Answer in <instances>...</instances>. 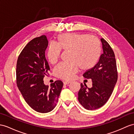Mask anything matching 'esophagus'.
I'll return each mask as SVG.
<instances>
[{"label":"esophagus","mask_w":134,"mask_h":134,"mask_svg":"<svg viewBox=\"0 0 134 134\" xmlns=\"http://www.w3.org/2000/svg\"><path fill=\"white\" fill-rule=\"evenodd\" d=\"M70 83V81H65V82H64V85H69Z\"/></svg>","instance_id":"esophagus-1"}]
</instances>
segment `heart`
I'll return each mask as SVG.
<instances>
[{"instance_id": "1", "label": "heart", "mask_w": 134, "mask_h": 134, "mask_svg": "<svg viewBox=\"0 0 134 134\" xmlns=\"http://www.w3.org/2000/svg\"><path fill=\"white\" fill-rule=\"evenodd\" d=\"M56 45H50L47 50L49 62L54 64L59 58L61 49L71 51L72 63H61L54 69V74L66 80L73 79L80 67L87 70L92 69L98 61L101 53L99 40L88 34H64L57 37Z\"/></svg>"}]
</instances>
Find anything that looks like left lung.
<instances>
[{
  "mask_svg": "<svg viewBox=\"0 0 134 134\" xmlns=\"http://www.w3.org/2000/svg\"><path fill=\"white\" fill-rule=\"evenodd\" d=\"M103 53L92 69L83 74L85 78L92 80V87L81 84L78 99L85 109L93 110L103 106L113 93L118 80V72L114 52L105 39L100 38Z\"/></svg>",
  "mask_w": 134,
  "mask_h": 134,
  "instance_id": "8db88e82",
  "label": "left lung"
}]
</instances>
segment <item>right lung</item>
I'll return each instance as SVG.
<instances>
[{
	"instance_id": "1",
	"label": "right lung",
	"mask_w": 134,
	"mask_h": 134,
	"mask_svg": "<svg viewBox=\"0 0 134 134\" xmlns=\"http://www.w3.org/2000/svg\"><path fill=\"white\" fill-rule=\"evenodd\" d=\"M46 36L34 38L26 45L16 64V83L25 102L36 111L47 113L56 107L63 86L60 80L45 85L43 78L50 70L45 56Z\"/></svg>"
}]
</instances>
